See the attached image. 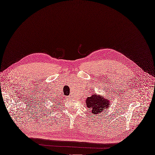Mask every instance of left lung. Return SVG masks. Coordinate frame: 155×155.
Returning a JSON list of instances; mask_svg holds the SVG:
<instances>
[{
	"label": "left lung",
	"mask_w": 155,
	"mask_h": 155,
	"mask_svg": "<svg viewBox=\"0 0 155 155\" xmlns=\"http://www.w3.org/2000/svg\"><path fill=\"white\" fill-rule=\"evenodd\" d=\"M87 106L90 109V114H99L109 107L110 100L106 99L104 97L99 95H92L91 97H88L86 101Z\"/></svg>",
	"instance_id": "8db88e82"
}]
</instances>
